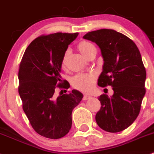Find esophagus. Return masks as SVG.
I'll return each mask as SVG.
<instances>
[{
	"mask_svg": "<svg viewBox=\"0 0 154 154\" xmlns=\"http://www.w3.org/2000/svg\"><path fill=\"white\" fill-rule=\"evenodd\" d=\"M91 97H90V96H88V95H84V97H83V100H87V99H90L91 98Z\"/></svg>",
	"mask_w": 154,
	"mask_h": 154,
	"instance_id": "obj_1",
	"label": "esophagus"
}]
</instances>
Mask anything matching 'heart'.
<instances>
[{
    "label": "heart",
    "instance_id": "b5f03b06",
    "mask_svg": "<svg viewBox=\"0 0 154 154\" xmlns=\"http://www.w3.org/2000/svg\"><path fill=\"white\" fill-rule=\"evenodd\" d=\"M78 50L79 52L88 58L92 53L96 52V48L90 42L83 40L78 45ZM70 55V50H67L63 54L61 60L62 68H66ZM96 80V77L94 74L81 73L78 74L72 79V85L73 87L84 92H88L93 88Z\"/></svg>",
    "mask_w": 154,
    "mask_h": 154
}]
</instances>
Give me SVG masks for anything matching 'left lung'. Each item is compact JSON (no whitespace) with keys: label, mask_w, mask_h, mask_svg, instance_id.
<instances>
[{"label":"left lung","mask_w":154,"mask_h":154,"mask_svg":"<svg viewBox=\"0 0 154 154\" xmlns=\"http://www.w3.org/2000/svg\"><path fill=\"white\" fill-rule=\"evenodd\" d=\"M84 38L99 46L104 60L98 79L101 87L111 86L114 94L99 97L100 110L96 121L102 130L117 133L138 116L146 94V72L138 47L130 38L113 29L88 32Z\"/></svg>","instance_id":"left-lung-1"}]
</instances>
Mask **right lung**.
I'll list each match as a JSON object with an SVG mask.
<instances>
[{"label":"right lung","mask_w":154,"mask_h":154,"mask_svg":"<svg viewBox=\"0 0 154 154\" xmlns=\"http://www.w3.org/2000/svg\"><path fill=\"white\" fill-rule=\"evenodd\" d=\"M78 35L57 32L39 36L26 49L20 63L19 93L23 109L33 129L45 138L58 139L69 132L72 111L83 98L75 89L55 95V88H69L67 82L61 84V60Z\"/></svg>","instance_id":"obj_1"}]
</instances>
